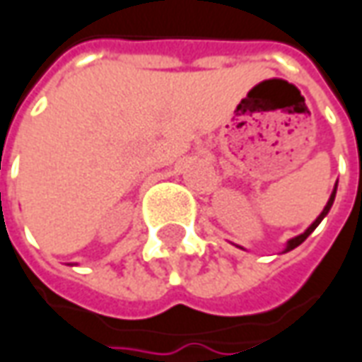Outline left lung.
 Returning <instances> with one entry per match:
<instances>
[{"mask_svg": "<svg viewBox=\"0 0 362 362\" xmlns=\"http://www.w3.org/2000/svg\"><path fill=\"white\" fill-rule=\"evenodd\" d=\"M334 195H337V185H334L333 193H331V197H329V203L325 205V209H322L321 215H319V217L315 219V223H313L311 227H309L307 231L303 233V235H299V237H295V239H291V241H288V243H287V249H285V253H287V251H291V249H295V247H299V245L303 243V241H305V239H307V237H309V235H311V233L315 231L317 227H319V223H321V221L325 219V217H327V213H329V211H331V207H333Z\"/></svg>", "mask_w": 362, "mask_h": 362, "instance_id": "obj_1", "label": "left lung"}]
</instances>
